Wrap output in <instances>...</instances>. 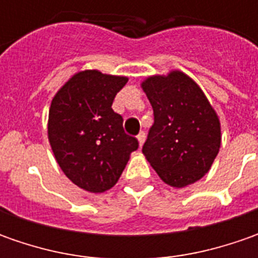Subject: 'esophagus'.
I'll return each mask as SVG.
<instances>
[{
  "mask_svg": "<svg viewBox=\"0 0 258 258\" xmlns=\"http://www.w3.org/2000/svg\"><path fill=\"white\" fill-rule=\"evenodd\" d=\"M145 139H146V134H145L144 131H142L141 134L138 135V141H139V146H142V145H144Z\"/></svg>",
  "mask_w": 258,
  "mask_h": 258,
  "instance_id": "1",
  "label": "esophagus"
}]
</instances>
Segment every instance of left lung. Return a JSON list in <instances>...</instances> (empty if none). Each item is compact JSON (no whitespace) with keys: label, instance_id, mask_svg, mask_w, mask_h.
I'll return each instance as SVG.
<instances>
[{"label":"left lung","instance_id":"left-lung-1","mask_svg":"<svg viewBox=\"0 0 258 258\" xmlns=\"http://www.w3.org/2000/svg\"><path fill=\"white\" fill-rule=\"evenodd\" d=\"M142 89L154 109L142 152L161 179L182 188L210 171L220 151L217 113L198 85L181 72L149 77Z\"/></svg>","mask_w":258,"mask_h":258}]
</instances>
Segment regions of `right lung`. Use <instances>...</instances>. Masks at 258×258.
<instances>
[{"label":"right lung","mask_w":258,"mask_h":258,"mask_svg":"<svg viewBox=\"0 0 258 258\" xmlns=\"http://www.w3.org/2000/svg\"><path fill=\"white\" fill-rule=\"evenodd\" d=\"M126 77L86 70L55 94L48 112V141L66 176L90 192L112 188L139 142L123 131L112 109Z\"/></svg>","instance_id":"obj_1"}]
</instances>
